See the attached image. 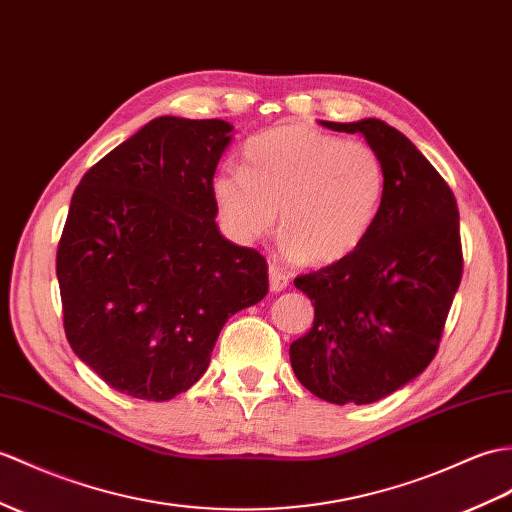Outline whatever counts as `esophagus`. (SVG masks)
Listing matches in <instances>:
<instances>
[{"mask_svg": "<svg viewBox=\"0 0 512 512\" xmlns=\"http://www.w3.org/2000/svg\"><path fill=\"white\" fill-rule=\"evenodd\" d=\"M268 281H270V292H281V290L288 288L290 277H288V272L281 270L279 266L270 264L268 266Z\"/></svg>", "mask_w": 512, "mask_h": 512, "instance_id": "34e87169", "label": "esophagus"}]
</instances>
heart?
I'll list each match as a JSON object with an SVG mask.
<instances>
[{
	"label": "heart",
	"instance_id": "heart-1",
	"mask_svg": "<svg viewBox=\"0 0 512 512\" xmlns=\"http://www.w3.org/2000/svg\"><path fill=\"white\" fill-rule=\"evenodd\" d=\"M244 168L211 181L224 233L248 246L281 224V251L316 266L351 255L382 209L386 168L362 141L307 126H277L246 141Z\"/></svg>",
	"mask_w": 512,
	"mask_h": 512
}]
</instances>
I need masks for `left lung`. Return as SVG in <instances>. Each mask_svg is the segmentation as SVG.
<instances>
[{"label": "left lung", "instance_id": "8db88e82", "mask_svg": "<svg viewBox=\"0 0 512 512\" xmlns=\"http://www.w3.org/2000/svg\"><path fill=\"white\" fill-rule=\"evenodd\" d=\"M318 124L362 135L384 161L386 192L351 255L296 277L314 325L290 344V362L318 399L364 406L412 382L436 355L462 277L460 216L443 176L397 128L377 117Z\"/></svg>", "mask_w": 512, "mask_h": 512}]
</instances>
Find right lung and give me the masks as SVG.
Segmentation results:
<instances>
[{
  "label": "right lung",
  "mask_w": 512,
  "mask_h": 512,
  "mask_svg": "<svg viewBox=\"0 0 512 512\" xmlns=\"http://www.w3.org/2000/svg\"><path fill=\"white\" fill-rule=\"evenodd\" d=\"M231 130L157 117L71 196L56 255L65 334L124 395L168 401L192 388L224 323L268 292L266 259L216 224L211 181Z\"/></svg>",
  "instance_id": "obj_1"
}]
</instances>
